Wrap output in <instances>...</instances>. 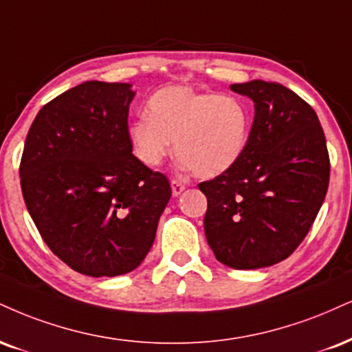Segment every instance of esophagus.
I'll return each instance as SVG.
<instances>
[{
  "label": "esophagus",
  "instance_id": "esophagus-1",
  "mask_svg": "<svg viewBox=\"0 0 352 352\" xmlns=\"http://www.w3.org/2000/svg\"><path fill=\"white\" fill-rule=\"evenodd\" d=\"M170 187H172V195H173V197H179V195L185 190V184L182 180L173 179L170 182Z\"/></svg>",
  "mask_w": 352,
  "mask_h": 352
}]
</instances>
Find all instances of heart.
Wrapping results in <instances>:
<instances>
[{
	"label": "heart",
	"mask_w": 352,
	"mask_h": 352,
	"mask_svg": "<svg viewBox=\"0 0 352 352\" xmlns=\"http://www.w3.org/2000/svg\"><path fill=\"white\" fill-rule=\"evenodd\" d=\"M251 133L248 104L234 95L197 91L173 85L149 100L147 116L129 128L135 157L159 167L175 154L198 177H217L243 155Z\"/></svg>",
	"instance_id": "heart-1"
}]
</instances>
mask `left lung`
<instances>
[{
    "instance_id": "8db88e82",
    "label": "left lung",
    "mask_w": 352,
    "mask_h": 352,
    "mask_svg": "<svg viewBox=\"0 0 352 352\" xmlns=\"http://www.w3.org/2000/svg\"><path fill=\"white\" fill-rule=\"evenodd\" d=\"M231 90L254 101L243 155L206 195L205 236L231 269L269 267L290 256L310 231L329 184V155L318 116L280 83L252 80Z\"/></svg>"
}]
</instances>
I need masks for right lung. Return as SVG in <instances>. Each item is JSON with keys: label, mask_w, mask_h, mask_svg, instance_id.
<instances>
[{"label": "right lung", "mask_w": 352, "mask_h": 352, "mask_svg": "<svg viewBox=\"0 0 352 352\" xmlns=\"http://www.w3.org/2000/svg\"><path fill=\"white\" fill-rule=\"evenodd\" d=\"M129 83L85 82L49 101L29 129L19 177L42 239L90 277L134 270L151 251L170 184L133 155Z\"/></svg>", "instance_id": "1"}]
</instances>
